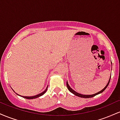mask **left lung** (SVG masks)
I'll list each match as a JSON object with an SVG mask.
<instances>
[{
  "label": "left lung",
  "mask_w": 120,
  "mask_h": 120,
  "mask_svg": "<svg viewBox=\"0 0 120 120\" xmlns=\"http://www.w3.org/2000/svg\"><path fill=\"white\" fill-rule=\"evenodd\" d=\"M111 64H112V62H111ZM110 79H111V76H110L109 79L108 83L107 84V85H106L105 87H104L103 89H102V90H101V91H99L98 93H96V94H93V95H83V94H81L78 93H77V92L75 91H74V90H73V89H71V87L69 86V84L68 83V81H67V88H68V90H69V91L71 92V93H72V94H73L77 96H78V97L83 98H89L94 97V96H95V95H98V94H100V93H103V92L105 90V89L107 87V86H108L109 83V82H110Z\"/></svg>",
  "instance_id": "left-lung-1"
}]
</instances>
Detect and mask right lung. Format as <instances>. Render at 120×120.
Here are the masks:
<instances>
[{"mask_svg": "<svg viewBox=\"0 0 120 120\" xmlns=\"http://www.w3.org/2000/svg\"><path fill=\"white\" fill-rule=\"evenodd\" d=\"M47 88H48V86L47 87V88L46 89V90H45V91H43L42 93H40V94H39L37 95H34V96H21V95H19V94H17V93H15V91L13 90V89H12V90H13V91H14L15 93L16 94L18 95H19V96H21V97L27 99H35V98H38V97H40V96H42L43 95L45 94V93H46V92L47 91Z\"/></svg>", "mask_w": 120, "mask_h": 120, "instance_id": "add662e5", "label": "right lung"}]
</instances>
